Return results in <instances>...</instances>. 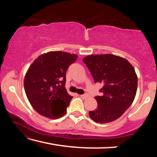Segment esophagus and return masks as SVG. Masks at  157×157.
Masks as SVG:
<instances>
[{
    "instance_id": "34e87169",
    "label": "esophagus",
    "mask_w": 157,
    "mask_h": 157,
    "mask_svg": "<svg viewBox=\"0 0 157 157\" xmlns=\"http://www.w3.org/2000/svg\"><path fill=\"white\" fill-rule=\"evenodd\" d=\"M80 97L82 98V99H86V98H89V95H88V94H83V95H80Z\"/></svg>"
}]
</instances>
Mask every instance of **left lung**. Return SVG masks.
Wrapping results in <instances>:
<instances>
[{
	"mask_svg": "<svg viewBox=\"0 0 157 157\" xmlns=\"http://www.w3.org/2000/svg\"><path fill=\"white\" fill-rule=\"evenodd\" d=\"M83 62L95 83L104 84L100 90L102 95L94 98L98 107L89 111L90 118L101 124L120 118L136 96L138 78L134 68L126 59L111 54L89 55Z\"/></svg>",
	"mask_w": 157,
	"mask_h": 157,
	"instance_id": "left-lung-1",
	"label": "left lung"
}]
</instances>
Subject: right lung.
Listing matches in <instances>:
<instances>
[{
	"mask_svg": "<svg viewBox=\"0 0 157 157\" xmlns=\"http://www.w3.org/2000/svg\"><path fill=\"white\" fill-rule=\"evenodd\" d=\"M78 58L75 54L50 51L39 55L24 78L25 94L36 112L51 119L64 116L73 96L65 88L66 72Z\"/></svg>",
	"mask_w": 157,
	"mask_h": 157,
	"instance_id": "right-lung-1",
	"label": "right lung"
}]
</instances>
